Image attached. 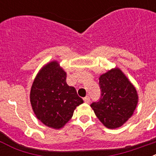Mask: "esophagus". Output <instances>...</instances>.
<instances>
[{
    "instance_id": "esophagus-1",
    "label": "esophagus",
    "mask_w": 156,
    "mask_h": 156,
    "mask_svg": "<svg viewBox=\"0 0 156 156\" xmlns=\"http://www.w3.org/2000/svg\"><path fill=\"white\" fill-rule=\"evenodd\" d=\"M83 101H84L85 103H89L90 102V97H88V96H86V97L83 98Z\"/></svg>"
}]
</instances>
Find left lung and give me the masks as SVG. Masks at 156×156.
Returning a JSON list of instances; mask_svg holds the SVG:
<instances>
[{"label": "left lung", "instance_id": "8db88e82", "mask_svg": "<svg viewBox=\"0 0 156 156\" xmlns=\"http://www.w3.org/2000/svg\"><path fill=\"white\" fill-rule=\"evenodd\" d=\"M101 96L90 107L96 116L108 129L120 127L133 115L138 102L135 87L119 68H114L99 77Z\"/></svg>", "mask_w": 156, "mask_h": 156}]
</instances>
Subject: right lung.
<instances>
[{
  "instance_id": "right-lung-1",
  "label": "right lung",
  "mask_w": 156,
  "mask_h": 156,
  "mask_svg": "<svg viewBox=\"0 0 156 156\" xmlns=\"http://www.w3.org/2000/svg\"><path fill=\"white\" fill-rule=\"evenodd\" d=\"M66 73L58 62H48L36 76L30 90V104L36 117L45 126L59 129L71 119L83 101L66 83Z\"/></svg>"
}]
</instances>
